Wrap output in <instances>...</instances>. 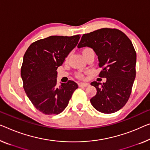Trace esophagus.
Returning a JSON list of instances; mask_svg holds the SVG:
<instances>
[{
  "instance_id": "obj_1",
  "label": "esophagus",
  "mask_w": 150,
  "mask_h": 150,
  "mask_svg": "<svg viewBox=\"0 0 150 150\" xmlns=\"http://www.w3.org/2000/svg\"><path fill=\"white\" fill-rule=\"evenodd\" d=\"M78 85H79V87H81V88H83V87H87L89 86L88 83H78Z\"/></svg>"
}]
</instances>
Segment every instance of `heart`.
<instances>
[{
    "mask_svg": "<svg viewBox=\"0 0 150 150\" xmlns=\"http://www.w3.org/2000/svg\"><path fill=\"white\" fill-rule=\"evenodd\" d=\"M90 51H92V50L89 48H85L83 49L82 54L83 55V57H85V56H86L89 52H90ZM76 77H77L78 79H83V74L81 73H77V74H76Z\"/></svg>",
    "mask_w": 150,
    "mask_h": 150,
    "instance_id": "1",
    "label": "heart"
}]
</instances>
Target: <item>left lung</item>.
Returning a JSON list of instances; mask_svg holds the SVG:
<instances>
[{"mask_svg": "<svg viewBox=\"0 0 150 150\" xmlns=\"http://www.w3.org/2000/svg\"><path fill=\"white\" fill-rule=\"evenodd\" d=\"M85 46L94 50L102 69L99 77L106 78L103 83H91L97 89L91 104L102 113L115 112L128 101L135 78L137 55L132 42L119 30L102 28L82 35L77 47Z\"/></svg>", "mask_w": 150, "mask_h": 150, "instance_id": "left-lung-1", "label": "left lung"}]
</instances>
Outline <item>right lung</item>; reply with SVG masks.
Returning <instances> with one entry per match:
<instances>
[{"instance_id": "obj_1", "label": "right lung", "mask_w": 150, "mask_h": 150, "mask_svg": "<svg viewBox=\"0 0 150 150\" xmlns=\"http://www.w3.org/2000/svg\"><path fill=\"white\" fill-rule=\"evenodd\" d=\"M80 35H51L27 49L21 69L23 87L29 99L44 115H58L78 88L73 81L57 85V69L79 42Z\"/></svg>"}]
</instances>
